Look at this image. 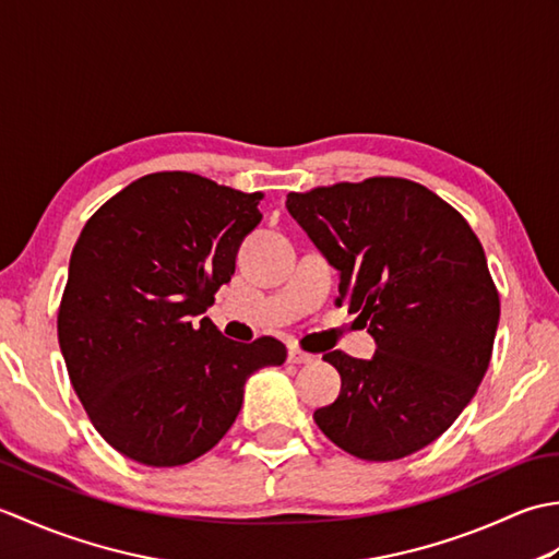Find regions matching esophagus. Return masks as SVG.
I'll return each instance as SVG.
<instances>
[{
  "label": "esophagus",
  "instance_id": "esophagus-1",
  "mask_svg": "<svg viewBox=\"0 0 559 559\" xmlns=\"http://www.w3.org/2000/svg\"><path fill=\"white\" fill-rule=\"evenodd\" d=\"M312 360H314V355H310V353H302L298 348L288 350V362H293V365H310Z\"/></svg>",
  "mask_w": 559,
  "mask_h": 559
}]
</instances>
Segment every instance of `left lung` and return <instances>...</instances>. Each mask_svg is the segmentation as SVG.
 Returning a JSON list of instances; mask_svg holds the SVG:
<instances>
[{
	"label": "left lung",
	"instance_id": "obj_1",
	"mask_svg": "<svg viewBox=\"0 0 559 559\" xmlns=\"http://www.w3.org/2000/svg\"><path fill=\"white\" fill-rule=\"evenodd\" d=\"M286 209L338 271V305L358 312L374 355L334 350L338 399L314 411L331 442L365 461H394L454 423L488 370L500 298L483 245L430 189L372 177L307 194Z\"/></svg>",
	"mask_w": 559,
	"mask_h": 559
}]
</instances>
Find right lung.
<instances>
[{
    "label": "right lung",
    "mask_w": 559,
    "mask_h": 559,
    "mask_svg": "<svg viewBox=\"0 0 559 559\" xmlns=\"http://www.w3.org/2000/svg\"><path fill=\"white\" fill-rule=\"evenodd\" d=\"M261 194L192 173L124 187L83 225L57 317L71 386L105 442L146 466L206 454L261 367L286 362L264 336L225 338L209 317L261 223Z\"/></svg>",
    "instance_id": "add662e5"
}]
</instances>
